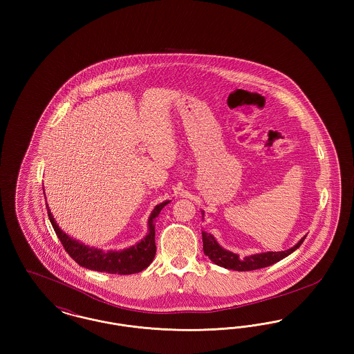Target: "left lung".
<instances>
[{
	"label": "left lung",
	"instance_id": "obj_1",
	"mask_svg": "<svg viewBox=\"0 0 354 354\" xmlns=\"http://www.w3.org/2000/svg\"><path fill=\"white\" fill-rule=\"evenodd\" d=\"M203 236V251L205 253V256L209 257L211 261H214L216 266L224 267L227 270H260V268H266L270 267L272 264L283 260L288 254L295 252L305 240V236L303 239L290 250L283 251V252H266L257 253L252 256H247L243 260L239 259V256L234 252H230L224 248H221L219 244L216 243L215 237L211 234L202 232Z\"/></svg>",
	"mask_w": 354,
	"mask_h": 354
}]
</instances>
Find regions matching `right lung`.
Instances as JSON below:
<instances>
[{"instance_id":"right-lung-1","label":"right lung","mask_w":354,"mask_h":354,"mask_svg":"<svg viewBox=\"0 0 354 354\" xmlns=\"http://www.w3.org/2000/svg\"><path fill=\"white\" fill-rule=\"evenodd\" d=\"M167 202L158 204L153 211L151 216L149 219V234L147 236L140 240L138 244L133 247L124 250V251H110V252H103L101 250L97 248H90L84 245L82 243L68 237L55 223V220L51 215L49 207L48 208V215L50 219L51 225L58 236L59 241L62 243L65 251L71 256V259L80 264L81 267L87 268V270H97V272H106V273H113V274H133L146 270L153 260L155 253H156V245H155V220L158 218L159 212L162 208L169 204Z\"/></svg>"}]
</instances>
